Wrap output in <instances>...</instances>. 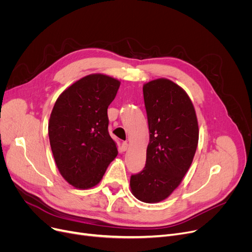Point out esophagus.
Segmentation results:
<instances>
[{"label": "esophagus", "mask_w": 252, "mask_h": 252, "mask_svg": "<svg viewBox=\"0 0 252 252\" xmlns=\"http://www.w3.org/2000/svg\"><path fill=\"white\" fill-rule=\"evenodd\" d=\"M127 148H128V143L127 142H123V145H122L123 151H126Z\"/></svg>", "instance_id": "obj_1"}]
</instances>
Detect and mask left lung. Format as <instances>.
<instances>
[{
	"label": "left lung",
	"mask_w": 252,
	"mask_h": 252,
	"mask_svg": "<svg viewBox=\"0 0 252 252\" xmlns=\"http://www.w3.org/2000/svg\"><path fill=\"white\" fill-rule=\"evenodd\" d=\"M150 139L146 165L130 177L133 195L146 203L173 193L193 161L199 128L193 103L180 86L157 78L143 86Z\"/></svg>",
	"instance_id": "left-lung-1"
}]
</instances>
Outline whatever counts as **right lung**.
Segmentation results:
<instances>
[{
	"label": "right lung",
	"mask_w": 252,
	"mask_h": 252,
	"mask_svg": "<svg viewBox=\"0 0 252 252\" xmlns=\"http://www.w3.org/2000/svg\"><path fill=\"white\" fill-rule=\"evenodd\" d=\"M121 82L102 73L78 79L58 97L49 119V139L61 176L77 189L95 187L117 147L108 133L107 109Z\"/></svg>",
	"instance_id": "obj_1"
}]
</instances>
